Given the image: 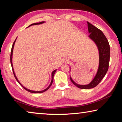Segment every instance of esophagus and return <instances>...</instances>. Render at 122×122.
Listing matches in <instances>:
<instances>
[{
    "label": "esophagus",
    "mask_w": 122,
    "mask_h": 122,
    "mask_svg": "<svg viewBox=\"0 0 122 122\" xmlns=\"http://www.w3.org/2000/svg\"><path fill=\"white\" fill-rule=\"evenodd\" d=\"M63 61H64V62H65V63H68L69 62V60L68 59H64Z\"/></svg>",
    "instance_id": "34e87169"
}]
</instances>
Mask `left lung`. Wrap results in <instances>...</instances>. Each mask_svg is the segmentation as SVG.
<instances>
[{"label":"left lung","mask_w":122,"mask_h":122,"mask_svg":"<svg viewBox=\"0 0 122 122\" xmlns=\"http://www.w3.org/2000/svg\"><path fill=\"white\" fill-rule=\"evenodd\" d=\"M88 31L89 33V37L93 40L97 46L100 55V63L96 75L88 85H79L74 82L71 78V81L74 85L80 89H91L95 87L101 81L106 75L109 68L110 61V45L106 36L103 33L95 26L87 22Z\"/></svg>","instance_id":"8db88e82"}]
</instances>
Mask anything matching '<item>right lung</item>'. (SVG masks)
Returning a JSON list of instances; mask_svg holds the SVG:
<instances>
[{
    "instance_id": "add662e5",
    "label": "right lung",
    "mask_w": 122,
    "mask_h": 122,
    "mask_svg": "<svg viewBox=\"0 0 122 122\" xmlns=\"http://www.w3.org/2000/svg\"><path fill=\"white\" fill-rule=\"evenodd\" d=\"M44 21H42V22H36V23L32 24L30 25L28 27H30V26H32V25H35L41 24H42V23H44ZM15 40H16V39H15V41H14V42H13V45H12V48H11V56H10V61H11V66H12V71H13V74H14V77H15V78L16 80V81H18V83H19L20 84V85H21V86H22V87L23 88H24L25 89V90H26L27 91V92H32V93H41V92H45V91H46L47 90H48V89L49 88V87H50V86H51V84H52V83H53V77H54V75L55 73V71H56V70H55V71H53L52 73H51V84H50V85H49V86H48V87L47 88H46V89H45V90H42V91H40V92H35V91H32V90H29V89H27V88H25L24 86H22L21 83H20L19 81H18V80L17 78H16V76H15V73H14V69H13V65H12V54H13V47H14V44H15Z\"/></svg>"
}]
</instances>
